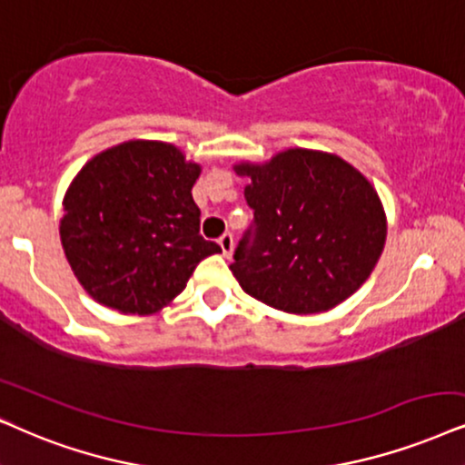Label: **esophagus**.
Segmentation results:
<instances>
[{"label":"esophagus","mask_w":465,"mask_h":465,"mask_svg":"<svg viewBox=\"0 0 465 465\" xmlns=\"http://www.w3.org/2000/svg\"><path fill=\"white\" fill-rule=\"evenodd\" d=\"M219 244H221V249H223V255L225 257H232V251H233V236L232 233H223V236L219 238Z\"/></svg>","instance_id":"obj_1"}]
</instances>
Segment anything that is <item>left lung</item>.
Here are the masks:
<instances>
[{"label":"left lung","instance_id":"obj_1","mask_svg":"<svg viewBox=\"0 0 465 465\" xmlns=\"http://www.w3.org/2000/svg\"><path fill=\"white\" fill-rule=\"evenodd\" d=\"M233 169L251 180L252 225L229 270L249 296L285 313H322L369 279L386 242V214L356 167L292 148Z\"/></svg>","mask_w":465,"mask_h":465}]
</instances>
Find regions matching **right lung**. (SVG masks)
I'll use <instances>...</instances> for the list:
<instances>
[{"mask_svg":"<svg viewBox=\"0 0 465 465\" xmlns=\"http://www.w3.org/2000/svg\"><path fill=\"white\" fill-rule=\"evenodd\" d=\"M202 167L172 143L124 141L76 173L64 197L60 238L66 260L96 302L150 315L186 287L221 246L199 233L193 202Z\"/></svg>","mask_w":465,"mask_h":465,"instance_id":"1","label":"right lung"}]
</instances>
